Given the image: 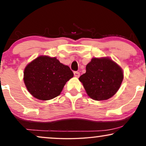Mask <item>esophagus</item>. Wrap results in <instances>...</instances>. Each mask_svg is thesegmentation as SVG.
Instances as JSON below:
<instances>
[{"label": "esophagus", "mask_w": 146, "mask_h": 146, "mask_svg": "<svg viewBox=\"0 0 146 146\" xmlns=\"http://www.w3.org/2000/svg\"><path fill=\"white\" fill-rule=\"evenodd\" d=\"M74 76L76 77H77V78H78L79 76H80V72H77V71H76V72H74Z\"/></svg>", "instance_id": "obj_1"}]
</instances>
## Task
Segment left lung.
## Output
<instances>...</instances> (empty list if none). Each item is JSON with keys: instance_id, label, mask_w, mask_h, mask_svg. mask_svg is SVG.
<instances>
[{"instance_id": "8db88e82", "label": "left lung", "mask_w": 146, "mask_h": 146, "mask_svg": "<svg viewBox=\"0 0 146 146\" xmlns=\"http://www.w3.org/2000/svg\"><path fill=\"white\" fill-rule=\"evenodd\" d=\"M86 69V73L79 80L91 98L105 100L112 97L119 90L123 78V71L111 59L94 58Z\"/></svg>"}]
</instances>
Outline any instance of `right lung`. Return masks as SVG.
Listing matches in <instances>:
<instances>
[{
  "label": "right lung",
  "instance_id": "right-lung-1",
  "mask_svg": "<svg viewBox=\"0 0 146 146\" xmlns=\"http://www.w3.org/2000/svg\"><path fill=\"white\" fill-rule=\"evenodd\" d=\"M73 76L70 68L55 57L40 56L25 68L24 82L34 97L48 100L60 94L66 82Z\"/></svg>",
  "mask_w": 146,
  "mask_h": 146
}]
</instances>
